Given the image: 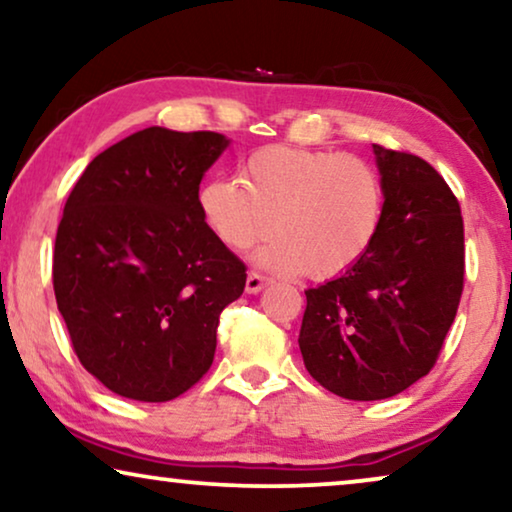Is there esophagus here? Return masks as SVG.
Listing matches in <instances>:
<instances>
[{"mask_svg": "<svg viewBox=\"0 0 512 512\" xmlns=\"http://www.w3.org/2000/svg\"><path fill=\"white\" fill-rule=\"evenodd\" d=\"M270 279L265 277V275H261V272H256V270H251L249 275H247V293H258V291H263V286L268 284Z\"/></svg>", "mask_w": 512, "mask_h": 512, "instance_id": "esophagus-1", "label": "esophagus"}]
</instances>
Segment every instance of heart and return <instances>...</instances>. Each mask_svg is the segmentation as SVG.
Segmentation results:
<instances>
[{
    "label": "heart",
    "mask_w": 512,
    "mask_h": 512,
    "mask_svg": "<svg viewBox=\"0 0 512 512\" xmlns=\"http://www.w3.org/2000/svg\"><path fill=\"white\" fill-rule=\"evenodd\" d=\"M384 181L354 153L265 146L244 160L240 181L200 188L202 219L233 251L277 237L258 251L272 270L328 279L368 254L384 219Z\"/></svg>",
    "instance_id": "b5f03b06"
}]
</instances>
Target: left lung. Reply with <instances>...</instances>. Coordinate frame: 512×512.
<instances>
[{"mask_svg":"<svg viewBox=\"0 0 512 512\" xmlns=\"http://www.w3.org/2000/svg\"><path fill=\"white\" fill-rule=\"evenodd\" d=\"M384 181L377 240L354 268L307 289L298 345L321 387L349 401L401 394L436 366L464 291V219L419 156L373 144Z\"/></svg>","mask_w":512,"mask_h":512,"instance_id":"8db88e82","label":"left lung"}]
</instances>
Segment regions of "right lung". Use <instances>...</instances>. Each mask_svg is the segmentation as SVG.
<instances>
[{
  "mask_svg": "<svg viewBox=\"0 0 512 512\" xmlns=\"http://www.w3.org/2000/svg\"><path fill=\"white\" fill-rule=\"evenodd\" d=\"M228 144L153 125L95 156L69 193L55 300L81 366L118 396L172 401L212 366L223 307L247 282L198 205Z\"/></svg>",
  "mask_w": 512,
  "mask_h": 512,
  "instance_id": "add662e5",
  "label": "right lung"
}]
</instances>
